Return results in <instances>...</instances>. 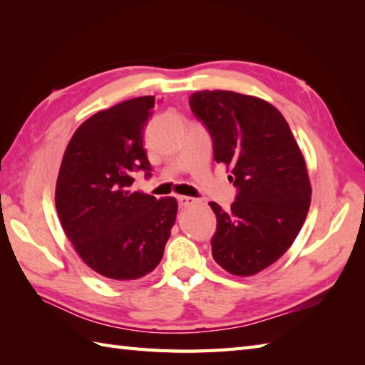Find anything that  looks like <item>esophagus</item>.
I'll return each instance as SVG.
<instances>
[{
	"label": "esophagus",
	"instance_id": "esophagus-1",
	"mask_svg": "<svg viewBox=\"0 0 365 365\" xmlns=\"http://www.w3.org/2000/svg\"><path fill=\"white\" fill-rule=\"evenodd\" d=\"M177 200H178V205H180V207H188V205H192V204L197 202V199L190 197V196H177Z\"/></svg>",
	"mask_w": 365,
	"mask_h": 365
}]
</instances>
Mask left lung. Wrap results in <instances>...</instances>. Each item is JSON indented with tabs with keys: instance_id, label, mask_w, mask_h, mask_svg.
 I'll return each instance as SVG.
<instances>
[{
	"instance_id": "8db88e82",
	"label": "left lung",
	"mask_w": 365,
	"mask_h": 365,
	"mask_svg": "<svg viewBox=\"0 0 365 365\" xmlns=\"http://www.w3.org/2000/svg\"><path fill=\"white\" fill-rule=\"evenodd\" d=\"M190 106L238 188L229 210L210 202L218 221L212 255L230 274L254 276L282 257L306 221L312 187L304 157L281 111L259 97L199 91Z\"/></svg>"
}]
</instances>
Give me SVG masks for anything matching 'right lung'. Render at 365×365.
Listing matches in <instances>:
<instances>
[{"instance_id":"right-lung-1","label":"right lung","mask_w":365,"mask_h":365,"mask_svg":"<svg viewBox=\"0 0 365 365\" xmlns=\"http://www.w3.org/2000/svg\"><path fill=\"white\" fill-rule=\"evenodd\" d=\"M153 96L91 115L67 144L56 182V212L86 265L114 281H135L158 267L177 216L175 197L131 191L135 170L150 175L143 145Z\"/></svg>"}]
</instances>
